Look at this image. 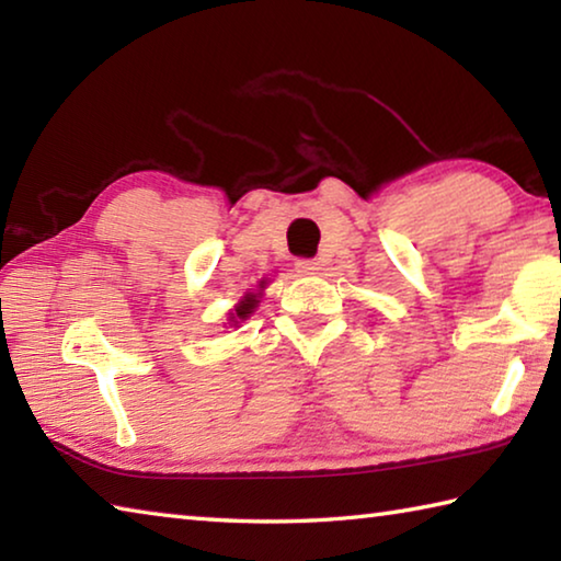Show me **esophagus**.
I'll list each match as a JSON object with an SVG mask.
<instances>
[{
	"label": "esophagus",
	"instance_id": "1",
	"mask_svg": "<svg viewBox=\"0 0 561 561\" xmlns=\"http://www.w3.org/2000/svg\"><path fill=\"white\" fill-rule=\"evenodd\" d=\"M294 267H297L299 274H317L319 272V262L317 260H297V264H294Z\"/></svg>",
	"mask_w": 561,
	"mask_h": 561
}]
</instances>
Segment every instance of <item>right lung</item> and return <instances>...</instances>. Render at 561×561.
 <instances>
[{
	"label": "right lung",
	"instance_id": "right-lung-1",
	"mask_svg": "<svg viewBox=\"0 0 561 561\" xmlns=\"http://www.w3.org/2000/svg\"><path fill=\"white\" fill-rule=\"evenodd\" d=\"M257 304H260V301H257V294H247V297L234 307V314L230 317V321H234V319H247V317L252 314V309L257 307ZM234 324H237V321H234Z\"/></svg>",
	"mask_w": 561,
	"mask_h": 561
}]
</instances>
